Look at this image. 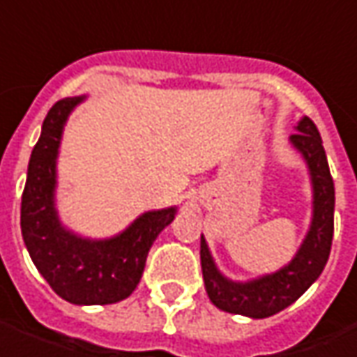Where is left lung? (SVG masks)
I'll return each instance as SVG.
<instances>
[{
    "instance_id": "left-lung-1",
    "label": "left lung",
    "mask_w": 357,
    "mask_h": 357,
    "mask_svg": "<svg viewBox=\"0 0 357 357\" xmlns=\"http://www.w3.org/2000/svg\"><path fill=\"white\" fill-rule=\"evenodd\" d=\"M296 129L290 141L304 155L312 172L314 218L308 236L294 260L278 272L258 280L244 284L230 282L216 270L208 246L200 236V264L208 298L216 308L230 314L250 318H268L278 314L308 290L328 262L334 236V181L322 146V137L312 119L304 117Z\"/></svg>"
}]
</instances>
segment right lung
I'll list each match as a JSON object with an SVG mask.
<instances>
[{
	"label": "right lung",
	"instance_id": "right-lung-1",
	"mask_svg": "<svg viewBox=\"0 0 357 357\" xmlns=\"http://www.w3.org/2000/svg\"><path fill=\"white\" fill-rule=\"evenodd\" d=\"M83 97L61 99L49 109L41 137L31 151L21 197V234L41 276L71 304H115L137 288L146 254L174 208L137 218L111 240H83L59 225L53 208L55 158L67 115Z\"/></svg>",
	"mask_w": 357,
	"mask_h": 357
}]
</instances>
